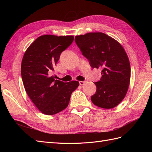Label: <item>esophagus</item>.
Returning a JSON list of instances; mask_svg holds the SVG:
<instances>
[{
	"label": "esophagus",
	"instance_id": "1",
	"mask_svg": "<svg viewBox=\"0 0 152 152\" xmlns=\"http://www.w3.org/2000/svg\"><path fill=\"white\" fill-rule=\"evenodd\" d=\"M86 81H79V84L80 85V86H82V85H84V84H86Z\"/></svg>",
	"mask_w": 152,
	"mask_h": 152
}]
</instances>
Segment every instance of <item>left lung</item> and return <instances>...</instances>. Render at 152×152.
Returning <instances> with one entry per match:
<instances>
[{
    "instance_id": "8db88e82",
    "label": "left lung",
    "mask_w": 152,
    "mask_h": 152,
    "mask_svg": "<svg viewBox=\"0 0 152 152\" xmlns=\"http://www.w3.org/2000/svg\"><path fill=\"white\" fill-rule=\"evenodd\" d=\"M75 42L90 66L102 70V78L94 82L96 91L91 96L92 102L103 108L115 107L126 96L131 79L125 50L117 40L102 32L77 35Z\"/></svg>"
}]
</instances>
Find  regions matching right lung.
<instances>
[{"label":"right lung","mask_w":152,"mask_h":152,"mask_svg":"<svg viewBox=\"0 0 152 152\" xmlns=\"http://www.w3.org/2000/svg\"><path fill=\"white\" fill-rule=\"evenodd\" d=\"M73 41V36L45 35L26 49L21 62L23 83L29 98L40 111L51 115L65 110L78 81L64 82L50 75L61 53Z\"/></svg>","instance_id":"right-lung-1"}]
</instances>
